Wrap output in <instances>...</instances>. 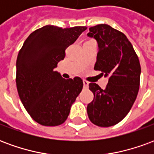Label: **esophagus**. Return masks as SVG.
Here are the masks:
<instances>
[{
    "instance_id": "obj_1",
    "label": "esophagus",
    "mask_w": 154,
    "mask_h": 154,
    "mask_svg": "<svg viewBox=\"0 0 154 154\" xmlns=\"http://www.w3.org/2000/svg\"><path fill=\"white\" fill-rule=\"evenodd\" d=\"M83 86L85 88H87V87H88V86H89V82H88L87 81L83 80Z\"/></svg>"
}]
</instances>
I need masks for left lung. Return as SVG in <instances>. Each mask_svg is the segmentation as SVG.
Wrapping results in <instances>:
<instances>
[{"mask_svg":"<svg viewBox=\"0 0 154 154\" xmlns=\"http://www.w3.org/2000/svg\"><path fill=\"white\" fill-rule=\"evenodd\" d=\"M87 36L98 44L94 69L109 77L106 89L90 83L93 100L87 115L94 125L110 127L120 122L134 103L139 89L141 67L139 57L125 35L106 24L89 28Z\"/></svg>","mask_w":154,"mask_h":154,"instance_id":"obj_1","label":"left lung"}]
</instances>
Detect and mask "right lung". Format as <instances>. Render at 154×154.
I'll return each mask as SVG.
<instances>
[{
    "label": "right lung",
    "mask_w": 154,
    "mask_h": 154,
    "mask_svg": "<svg viewBox=\"0 0 154 154\" xmlns=\"http://www.w3.org/2000/svg\"><path fill=\"white\" fill-rule=\"evenodd\" d=\"M86 29V26L46 25L31 33L19 52L15 79L19 97L32 119L42 125L65 122L82 90L80 77L64 79L54 68L63 60L66 48Z\"/></svg>",
    "instance_id": "add662e5"
}]
</instances>
